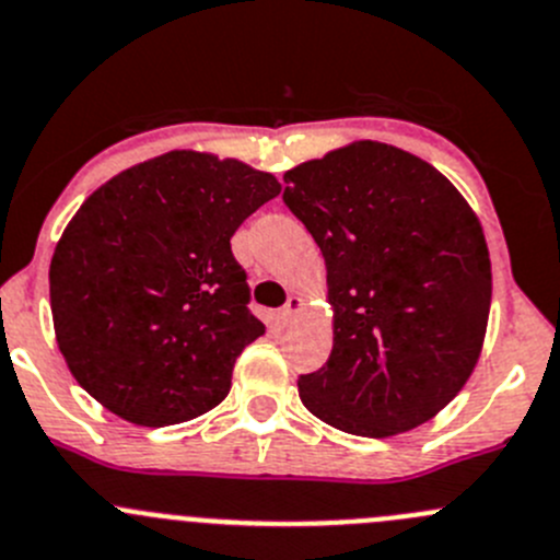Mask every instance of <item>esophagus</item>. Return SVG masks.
<instances>
[{"label": "esophagus", "mask_w": 560, "mask_h": 560, "mask_svg": "<svg viewBox=\"0 0 560 560\" xmlns=\"http://www.w3.org/2000/svg\"><path fill=\"white\" fill-rule=\"evenodd\" d=\"M301 306H303V301L298 295H290V301L284 303V306H281V319H284V323H290L292 317H295L298 312H301Z\"/></svg>", "instance_id": "34e87169"}]
</instances>
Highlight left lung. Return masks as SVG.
Instances as JSON below:
<instances>
[{
    "instance_id": "1",
    "label": "left lung",
    "mask_w": 560,
    "mask_h": 560,
    "mask_svg": "<svg viewBox=\"0 0 560 560\" xmlns=\"http://www.w3.org/2000/svg\"><path fill=\"white\" fill-rule=\"evenodd\" d=\"M284 205L328 268L334 350L301 374L325 424L388 438L448 405L479 361L490 252L479 219L427 161L355 142L284 175Z\"/></svg>"
}]
</instances>
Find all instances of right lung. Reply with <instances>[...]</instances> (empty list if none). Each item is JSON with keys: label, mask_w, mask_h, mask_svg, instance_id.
<instances>
[{"label": "right lung", "mask_w": 560, "mask_h": 560, "mask_svg": "<svg viewBox=\"0 0 560 560\" xmlns=\"http://www.w3.org/2000/svg\"><path fill=\"white\" fill-rule=\"evenodd\" d=\"M281 186L241 161L175 150L112 177L51 257V314L86 394L139 427L213 410L265 334L230 237Z\"/></svg>", "instance_id": "add662e5"}]
</instances>
